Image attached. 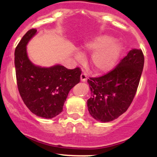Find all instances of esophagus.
I'll use <instances>...</instances> for the list:
<instances>
[{"label": "esophagus", "mask_w": 157, "mask_h": 157, "mask_svg": "<svg viewBox=\"0 0 157 157\" xmlns=\"http://www.w3.org/2000/svg\"><path fill=\"white\" fill-rule=\"evenodd\" d=\"M86 80H87L86 74H81V75H80V80H81L82 82H86Z\"/></svg>", "instance_id": "obj_1"}]
</instances>
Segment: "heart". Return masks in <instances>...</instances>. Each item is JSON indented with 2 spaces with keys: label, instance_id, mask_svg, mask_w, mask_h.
Segmentation results:
<instances>
[{
  "label": "heart",
  "instance_id": "obj_1",
  "mask_svg": "<svg viewBox=\"0 0 157 157\" xmlns=\"http://www.w3.org/2000/svg\"><path fill=\"white\" fill-rule=\"evenodd\" d=\"M121 52V45L113 38L108 35H100L87 43L82 48L83 55L91 54L90 63L95 72L102 74L110 71L116 64ZM77 61H83V56L80 53L75 54Z\"/></svg>",
  "mask_w": 157,
  "mask_h": 157
}]
</instances>
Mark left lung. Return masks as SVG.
I'll return each mask as SVG.
<instances>
[{"instance_id": "8db88e82", "label": "left lung", "mask_w": 157, "mask_h": 157, "mask_svg": "<svg viewBox=\"0 0 157 157\" xmlns=\"http://www.w3.org/2000/svg\"><path fill=\"white\" fill-rule=\"evenodd\" d=\"M144 64L142 51L134 48L109 74L88 79L91 96L87 107L94 119L109 122L127 111L137 92Z\"/></svg>"}]
</instances>
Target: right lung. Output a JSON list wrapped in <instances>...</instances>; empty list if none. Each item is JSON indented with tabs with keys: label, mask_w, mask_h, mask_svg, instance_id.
I'll list each match as a JSON object with an SVG mask.
<instances>
[{
	"label": "right lung",
	"mask_w": 157,
	"mask_h": 157,
	"mask_svg": "<svg viewBox=\"0 0 157 157\" xmlns=\"http://www.w3.org/2000/svg\"><path fill=\"white\" fill-rule=\"evenodd\" d=\"M36 34V29L29 30L15 49L17 86L27 108L37 116L48 119L62 112L70 90L80 82L81 71L79 67L67 69L61 64L45 67L33 64L26 46Z\"/></svg>",
	"instance_id": "add662e5"
}]
</instances>
